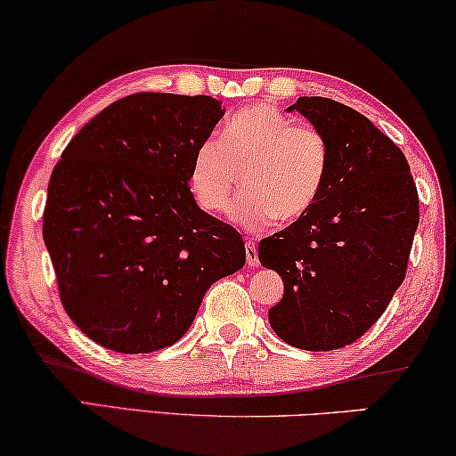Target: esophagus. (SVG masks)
Masks as SVG:
<instances>
[{"mask_svg": "<svg viewBox=\"0 0 456 456\" xmlns=\"http://www.w3.org/2000/svg\"><path fill=\"white\" fill-rule=\"evenodd\" d=\"M246 262L249 266L258 265V248L254 246V241H246Z\"/></svg>", "mask_w": 456, "mask_h": 456, "instance_id": "esophagus-1", "label": "esophagus"}]
</instances>
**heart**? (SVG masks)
I'll return each instance as SVG.
<instances>
[{"label": "heart", "mask_w": 456, "mask_h": 456, "mask_svg": "<svg viewBox=\"0 0 456 456\" xmlns=\"http://www.w3.org/2000/svg\"><path fill=\"white\" fill-rule=\"evenodd\" d=\"M330 171L329 138L312 124H295L271 105L231 115L221 138H207L190 165V190L207 213H225L240 190L246 194L231 219L249 231L295 223L310 213Z\"/></svg>", "instance_id": "obj_1"}]
</instances>
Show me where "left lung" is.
Returning a JSON list of instances; mask_svg holds the SVG:
<instances>
[{"label": "left lung", "instance_id": "8db88e82", "mask_svg": "<svg viewBox=\"0 0 456 456\" xmlns=\"http://www.w3.org/2000/svg\"><path fill=\"white\" fill-rule=\"evenodd\" d=\"M287 111L329 138L330 171L310 213L258 243L260 265L285 283L268 320L293 347L341 349L371 329L405 279L418 188L399 146L355 109L299 97Z\"/></svg>", "mask_w": 456, "mask_h": 456}]
</instances>
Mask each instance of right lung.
Masks as SVG:
<instances>
[{
	"instance_id": "right-lung-1",
	"label": "right lung",
	"mask_w": 456,
	"mask_h": 456,
	"mask_svg": "<svg viewBox=\"0 0 456 456\" xmlns=\"http://www.w3.org/2000/svg\"><path fill=\"white\" fill-rule=\"evenodd\" d=\"M223 113L204 94H130L94 115L51 173L43 240L61 305L105 349L177 343L208 287L246 265L241 235L190 191L191 159Z\"/></svg>"
}]
</instances>
